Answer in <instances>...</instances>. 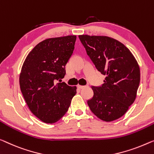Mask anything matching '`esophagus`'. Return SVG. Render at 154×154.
<instances>
[{"instance_id": "34e87169", "label": "esophagus", "mask_w": 154, "mask_h": 154, "mask_svg": "<svg viewBox=\"0 0 154 154\" xmlns=\"http://www.w3.org/2000/svg\"><path fill=\"white\" fill-rule=\"evenodd\" d=\"M86 86H80V85H78L77 86V88H79V89H82V88H86Z\"/></svg>"}]
</instances>
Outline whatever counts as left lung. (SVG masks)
I'll list each match as a JSON object with an SVG mask.
<instances>
[{
    "label": "left lung",
    "mask_w": 154,
    "mask_h": 154,
    "mask_svg": "<svg viewBox=\"0 0 154 154\" xmlns=\"http://www.w3.org/2000/svg\"><path fill=\"white\" fill-rule=\"evenodd\" d=\"M96 69L106 77L104 84L91 88L93 96L87 101L91 111L101 120L120 118L136 100L140 72L130 50L114 38L79 35Z\"/></svg>",
    "instance_id": "left-lung-1"
}]
</instances>
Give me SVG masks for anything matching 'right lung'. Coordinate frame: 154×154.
Returning <instances> with one entry per match:
<instances>
[{
	"label": "right lung",
	"mask_w": 154,
	"mask_h": 154,
	"mask_svg": "<svg viewBox=\"0 0 154 154\" xmlns=\"http://www.w3.org/2000/svg\"><path fill=\"white\" fill-rule=\"evenodd\" d=\"M76 36L48 38L27 55L20 74V88L29 109L45 123L57 122L68 111L76 86L57 83L75 49Z\"/></svg>",
	"instance_id": "obj_1"
}]
</instances>
